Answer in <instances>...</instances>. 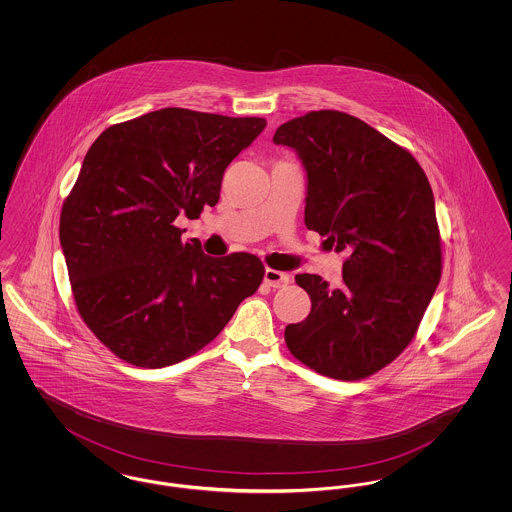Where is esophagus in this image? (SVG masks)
<instances>
[{"instance_id": "esophagus-1", "label": "esophagus", "mask_w": 512, "mask_h": 512, "mask_svg": "<svg viewBox=\"0 0 512 512\" xmlns=\"http://www.w3.org/2000/svg\"><path fill=\"white\" fill-rule=\"evenodd\" d=\"M265 284H268L270 288H284V286L290 284V274L274 270V268H267L265 270Z\"/></svg>"}]
</instances>
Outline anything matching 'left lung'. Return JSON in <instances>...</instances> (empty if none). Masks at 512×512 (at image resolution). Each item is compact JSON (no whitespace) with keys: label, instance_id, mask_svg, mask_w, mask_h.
<instances>
[{"label":"left lung","instance_id":"obj_1","mask_svg":"<svg viewBox=\"0 0 512 512\" xmlns=\"http://www.w3.org/2000/svg\"><path fill=\"white\" fill-rule=\"evenodd\" d=\"M307 171L305 224L345 253L343 282L297 274L311 313L288 324L293 357L322 376L363 380L413 341L441 278V238L426 172L405 147L341 111L278 126Z\"/></svg>","mask_w":512,"mask_h":512}]
</instances>
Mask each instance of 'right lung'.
<instances>
[{
    "label": "right lung",
    "instance_id": "obj_1",
    "mask_svg": "<svg viewBox=\"0 0 512 512\" xmlns=\"http://www.w3.org/2000/svg\"><path fill=\"white\" fill-rule=\"evenodd\" d=\"M267 126L180 107L99 134L67 195L59 240L78 315L119 359L180 363L215 340L265 265L251 253L209 257L174 220L217 205L232 159Z\"/></svg>",
    "mask_w": 512,
    "mask_h": 512
}]
</instances>
